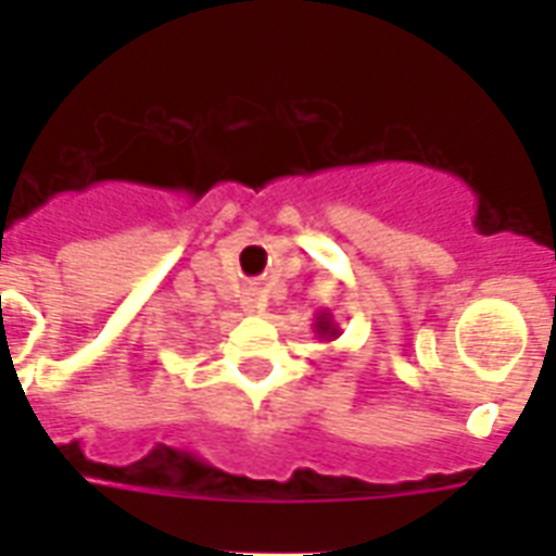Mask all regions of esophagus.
<instances>
[{
  "mask_svg": "<svg viewBox=\"0 0 556 556\" xmlns=\"http://www.w3.org/2000/svg\"><path fill=\"white\" fill-rule=\"evenodd\" d=\"M265 305H268V294L262 288H248L242 296V308L248 314H265Z\"/></svg>",
  "mask_w": 556,
  "mask_h": 556,
  "instance_id": "esophagus-1",
  "label": "esophagus"
}]
</instances>
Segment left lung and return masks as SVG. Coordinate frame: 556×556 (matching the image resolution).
I'll return each instance as SVG.
<instances>
[{"instance_id":"obj_1","label":"left lung","mask_w":556,"mask_h":556,"mask_svg":"<svg viewBox=\"0 0 556 556\" xmlns=\"http://www.w3.org/2000/svg\"><path fill=\"white\" fill-rule=\"evenodd\" d=\"M314 334L320 340H334L340 338V326L334 323L331 312H320L317 314V323H314Z\"/></svg>"}]
</instances>
